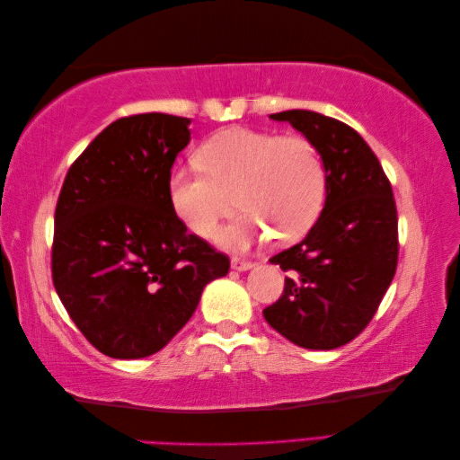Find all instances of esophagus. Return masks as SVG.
Returning <instances> with one entry per match:
<instances>
[{
	"mask_svg": "<svg viewBox=\"0 0 460 460\" xmlns=\"http://www.w3.org/2000/svg\"><path fill=\"white\" fill-rule=\"evenodd\" d=\"M251 267H252V262H251V261L237 259V257H233V259H231V269H235V270H249Z\"/></svg>",
	"mask_w": 460,
	"mask_h": 460,
	"instance_id": "obj_1",
	"label": "esophagus"
}]
</instances>
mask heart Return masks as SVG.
Wrapping results in <instances>:
<instances>
[{"label": "heart", "instance_id": "obj_1", "mask_svg": "<svg viewBox=\"0 0 460 460\" xmlns=\"http://www.w3.org/2000/svg\"><path fill=\"white\" fill-rule=\"evenodd\" d=\"M195 158L199 168L173 170L168 191L173 211L198 237L211 239L239 203L245 213L223 235L225 245L245 249L269 231L292 241L324 205L326 165L305 136L235 126L205 140Z\"/></svg>", "mask_w": 460, "mask_h": 460}]
</instances>
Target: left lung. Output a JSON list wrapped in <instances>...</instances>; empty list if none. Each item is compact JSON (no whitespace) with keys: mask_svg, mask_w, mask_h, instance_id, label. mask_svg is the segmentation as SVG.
<instances>
[{"mask_svg":"<svg viewBox=\"0 0 460 460\" xmlns=\"http://www.w3.org/2000/svg\"><path fill=\"white\" fill-rule=\"evenodd\" d=\"M316 146L326 165V203L308 235L270 257L288 272L265 320L292 344L334 349L359 336L392 285L397 208L392 183L361 136L312 111L270 114Z\"/></svg>","mask_w":460,"mask_h":460,"instance_id":"obj_1","label":"left lung"}]
</instances>
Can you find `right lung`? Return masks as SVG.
I'll use <instances>...</instances> for the list:
<instances>
[{
	"label": "right lung",
	"mask_w": 460,
	"mask_h": 460,
	"mask_svg": "<svg viewBox=\"0 0 460 460\" xmlns=\"http://www.w3.org/2000/svg\"><path fill=\"white\" fill-rule=\"evenodd\" d=\"M190 119L124 116L66 172L55 208L53 285L68 316L104 356L160 351L229 257L190 233L170 203V175Z\"/></svg>",
	"instance_id": "right-lung-1"
}]
</instances>
